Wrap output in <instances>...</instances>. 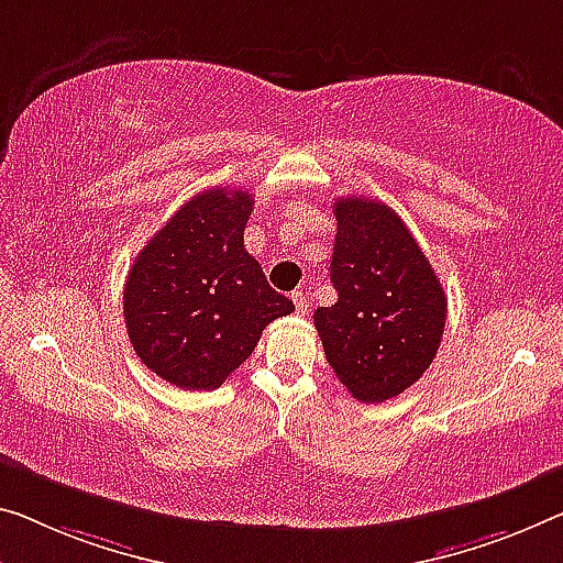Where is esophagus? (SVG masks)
<instances>
[{
  "label": "esophagus",
  "mask_w": 563,
  "mask_h": 563,
  "mask_svg": "<svg viewBox=\"0 0 563 563\" xmlns=\"http://www.w3.org/2000/svg\"><path fill=\"white\" fill-rule=\"evenodd\" d=\"M291 301H294V307H297L299 314H305V311L309 309V297H307V291L297 289V291L291 294Z\"/></svg>",
  "instance_id": "1"
}]
</instances>
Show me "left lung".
Wrapping results in <instances>:
<instances>
[{"label": "left lung", "mask_w": 563, "mask_h": 563, "mask_svg": "<svg viewBox=\"0 0 563 563\" xmlns=\"http://www.w3.org/2000/svg\"><path fill=\"white\" fill-rule=\"evenodd\" d=\"M330 279L340 297L314 311L334 375L365 402L418 383L435 360L448 299L410 229L390 206L347 196L334 203Z\"/></svg>", "instance_id": "1"}]
</instances>
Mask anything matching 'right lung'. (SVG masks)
<instances>
[{
    "mask_svg": "<svg viewBox=\"0 0 563 563\" xmlns=\"http://www.w3.org/2000/svg\"><path fill=\"white\" fill-rule=\"evenodd\" d=\"M252 194L209 188L170 216L125 279L128 336L145 367L184 390H216L264 327L294 311L244 249Z\"/></svg>",
    "mask_w": 563,
    "mask_h": 563,
    "instance_id": "add662e5",
    "label": "right lung"
}]
</instances>
